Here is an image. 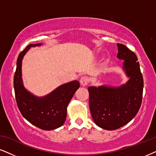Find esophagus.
I'll use <instances>...</instances> for the list:
<instances>
[{"label":"esophagus","instance_id":"34e87169","mask_svg":"<svg viewBox=\"0 0 156 156\" xmlns=\"http://www.w3.org/2000/svg\"><path fill=\"white\" fill-rule=\"evenodd\" d=\"M88 81H89V80L87 77H82L80 80V83L82 86H86L88 85Z\"/></svg>","mask_w":156,"mask_h":156}]
</instances>
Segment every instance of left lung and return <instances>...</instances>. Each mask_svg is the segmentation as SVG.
Here are the masks:
<instances>
[{
	"label": "left lung",
	"mask_w": 156,
	"mask_h": 156,
	"mask_svg": "<svg viewBox=\"0 0 156 156\" xmlns=\"http://www.w3.org/2000/svg\"><path fill=\"white\" fill-rule=\"evenodd\" d=\"M117 58L123 60V69L129 79L119 87L101 86L88 87L90 114L96 125L114 130L127 125L141 106L143 78L137 58L125 45L117 44Z\"/></svg>",
	"instance_id": "obj_1"
}]
</instances>
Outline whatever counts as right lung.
Here are the masks:
<instances>
[{
    "mask_svg": "<svg viewBox=\"0 0 156 156\" xmlns=\"http://www.w3.org/2000/svg\"><path fill=\"white\" fill-rule=\"evenodd\" d=\"M31 44L21 52L16 62L13 86L16 100L20 112L27 121L44 130H52L64 124L67 116V107L80 83L78 80L62 84L50 94L38 97L28 91L23 86L21 78L22 60L31 47L40 46Z\"/></svg>",
    "mask_w": 156,
    "mask_h": 156,
    "instance_id": "obj_1",
    "label": "right lung"
}]
</instances>
